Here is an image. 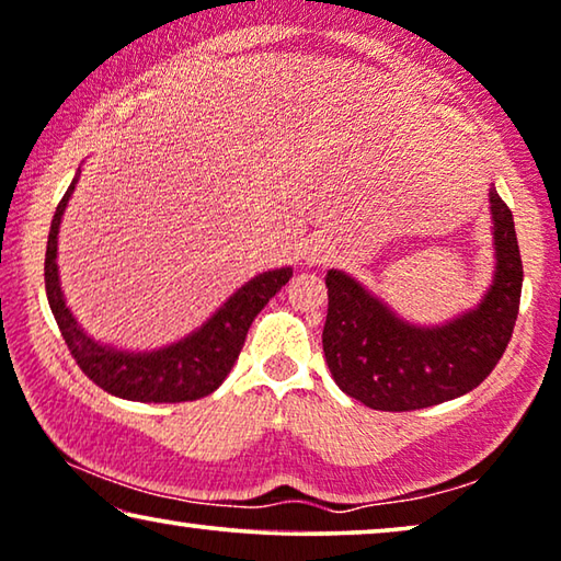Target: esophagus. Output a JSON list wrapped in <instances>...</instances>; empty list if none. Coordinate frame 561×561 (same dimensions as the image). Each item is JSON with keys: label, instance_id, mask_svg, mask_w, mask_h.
<instances>
[{"label": "esophagus", "instance_id": "esophagus-1", "mask_svg": "<svg viewBox=\"0 0 561 561\" xmlns=\"http://www.w3.org/2000/svg\"><path fill=\"white\" fill-rule=\"evenodd\" d=\"M330 243L322 239V236H310V239L305 241V262L307 264H322V262H328V256H330Z\"/></svg>", "mask_w": 561, "mask_h": 561}]
</instances>
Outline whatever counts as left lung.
<instances>
[{
  "label": "left lung",
  "mask_w": 561,
  "mask_h": 561,
  "mask_svg": "<svg viewBox=\"0 0 561 561\" xmlns=\"http://www.w3.org/2000/svg\"><path fill=\"white\" fill-rule=\"evenodd\" d=\"M495 270L483 299L442 325L409 322L341 270H328L322 351L335 383L381 412L435 407L476 389L514 333L524 266L514 216L491 185Z\"/></svg>",
  "instance_id": "left-lung-1"
}]
</instances>
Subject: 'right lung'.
<instances>
[{
  "label": "right lung",
  "mask_w": 561,
  "mask_h": 561,
  "mask_svg": "<svg viewBox=\"0 0 561 561\" xmlns=\"http://www.w3.org/2000/svg\"><path fill=\"white\" fill-rule=\"evenodd\" d=\"M81 170L55 208L50 236L45 251V291L70 356L93 383L119 399L145 401V404H175L208 397L231 374L243 348L251 322L264 305L289 282L291 266L256 274L233 291L201 328L180 341L154 351H126L101 343L83 330L66 305L58 274V233L62 213L68 208Z\"/></svg>",
  "instance_id": "obj_1"
}]
</instances>
